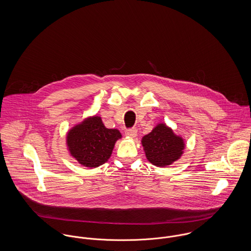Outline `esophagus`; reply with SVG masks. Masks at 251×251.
<instances>
[{
    "mask_svg": "<svg viewBox=\"0 0 251 251\" xmlns=\"http://www.w3.org/2000/svg\"><path fill=\"white\" fill-rule=\"evenodd\" d=\"M126 135L129 137H135L136 133H137V130L135 128H132V129H128L126 131Z\"/></svg>",
    "mask_w": 251,
    "mask_h": 251,
    "instance_id": "obj_1",
    "label": "esophagus"
}]
</instances>
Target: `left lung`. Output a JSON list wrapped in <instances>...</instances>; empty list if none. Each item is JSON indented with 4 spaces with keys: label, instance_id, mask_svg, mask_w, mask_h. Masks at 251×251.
Here are the masks:
<instances>
[{
    "label": "left lung",
    "instance_id": "1",
    "mask_svg": "<svg viewBox=\"0 0 251 251\" xmlns=\"http://www.w3.org/2000/svg\"><path fill=\"white\" fill-rule=\"evenodd\" d=\"M141 142L148 160L157 167H166L176 161L185 149L183 138L163 123L144 135Z\"/></svg>",
    "mask_w": 251,
    "mask_h": 251
}]
</instances>
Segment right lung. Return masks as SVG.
I'll return each instance as SVG.
<instances>
[{"label": "right lung", "mask_w": 251, "mask_h": 251, "mask_svg": "<svg viewBox=\"0 0 251 251\" xmlns=\"http://www.w3.org/2000/svg\"><path fill=\"white\" fill-rule=\"evenodd\" d=\"M121 133L107 129L100 117H92L75 125L67 134L70 154L84 167L97 168L110 158Z\"/></svg>", "instance_id": "right-lung-1"}]
</instances>
